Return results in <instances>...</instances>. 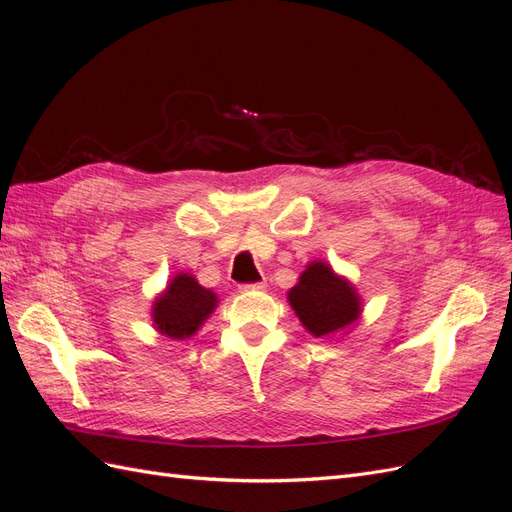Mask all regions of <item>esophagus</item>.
<instances>
[{"instance_id": "obj_1", "label": "esophagus", "mask_w": 512, "mask_h": 512, "mask_svg": "<svg viewBox=\"0 0 512 512\" xmlns=\"http://www.w3.org/2000/svg\"><path fill=\"white\" fill-rule=\"evenodd\" d=\"M243 292H252V290H265L267 284L265 282H254V284H241L239 286Z\"/></svg>"}]
</instances>
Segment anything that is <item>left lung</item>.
I'll return each instance as SVG.
<instances>
[{"label": "left lung", "instance_id": "obj_1", "mask_svg": "<svg viewBox=\"0 0 512 512\" xmlns=\"http://www.w3.org/2000/svg\"><path fill=\"white\" fill-rule=\"evenodd\" d=\"M288 301L303 327L316 337L348 327L361 312L359 294L324 262H312L303 271L299 284L290 288Z\"/></svg>", "mask_w": 512, "mask_h": 512}]
</instances>
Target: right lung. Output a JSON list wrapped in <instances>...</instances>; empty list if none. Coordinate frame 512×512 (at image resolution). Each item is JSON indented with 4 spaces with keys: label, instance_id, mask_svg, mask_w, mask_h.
<instances>
[{
    "label": "right lung",
    "instance_id": "right-lung-1",
    "mask_svg": "<svg viewBox=\"0 0 512 512\" xmlns=\"http://www.w3.org/2000/svg\"><path fill=\"white\" fill-rule=\"evenodd\" d=\"M218 297L200 286L192 275H177L153 305V324L170 339H185L198 331L213 312Z\"/></svg>",
    "mask_w": 512,
    "mask_h": 512
}]
</instances>
